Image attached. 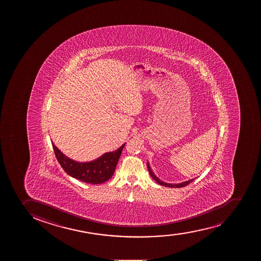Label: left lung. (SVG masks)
I'll use <instances>...</instances> for the list:
<instances>
[{
  "label": "left lung",
  "instance_id": "8db88e82",
  "mask_svg": "<svg viewBox=\"0 0 261 261\" xmlns=\"http://www.w3.org/2000/svg\"><path fill=\"white\" fill-rule=\"evenodd\" d=\"M148 170H149V173H150V176L152 177L153 179L155 181V182H158L159 185L163 186H167V187H173V188H180V187H184V186H186L189 184L191 183L192 181L194 180V178L192 179H190V180L185 181V182H182V183L179 184H168L165 183V182H163V181L161 180L159 178L155 176V173H153L152 170H151V168H150V165H149V163H147Z\"/></svg>",
  "mask_w": 261,
  "mask_h": 261
}]
</instances>
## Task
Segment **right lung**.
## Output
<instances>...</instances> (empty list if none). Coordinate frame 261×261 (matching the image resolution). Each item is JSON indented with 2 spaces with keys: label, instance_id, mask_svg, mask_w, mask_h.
<instances>
[{
  "label": "right lung",
  "instance_id": "add662e5",
  "mask_svg": "<svg viewBox=\"0 0 261 261\" xmlns=\"http://www.w3.org/2000/svg\"><path fill=\"white\" fill-rule=\"evenodd\" d=\"M52 145L58 162L69 175L93 185L103 183L113 176L121 151L125 146L124 144L115 151L105 153L96 160L89 163H79L64 155L54 143Z\"/></svg>",
  "mask_w": 261,
  "mask_h": 261
}]
</instances>
